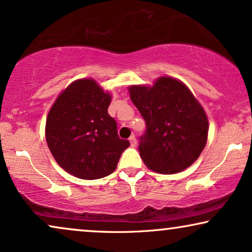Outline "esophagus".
I'll return each mask as SVG.
<instances>
[{
  "mask_svg": "<svg viewBox=\"0 0 252 252\" xmlns=\"http://www.w3.org/2000/svg\"><path fill=\"white\" fill-rule=\"evenodd\" d=\"M129 142H130V146H132V147H135V146H136V139H135V136H134V135H130V138H129Z\"/></svg>",
  "mask_w": 252,
  "mask_h": 252,
  "instance_id": "1",
  "label": "esophagus"
}]
</instances>
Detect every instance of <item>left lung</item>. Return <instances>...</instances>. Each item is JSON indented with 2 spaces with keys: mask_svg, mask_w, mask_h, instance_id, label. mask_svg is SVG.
Returning a JSON list of instances; mask_svg holds the SVG:
<instances>
[{
  "mask_svg": "<svg viewBox=\"0 0 252 252\" xmlns=\"http://www.w3.org/2000/svg\"><path fill=\"white\" fill-rule=\"evenodd\" d=\"M130 99L146 122L139 152L153 171L171 175L197 161L207 141L204 109L184 83L159 77L153 84L128 88Z\"/></svg>",
  "mask_w": 252,
  "mask_h": 252,
  "instance_id": "8db88e82",
  "label": "left lung"
}]
</instances>
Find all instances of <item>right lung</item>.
I'll return each instance as SVG.
<instances>
[{"mask_svg": "<svg viewBox=\"0 0 252 252\" xmlns=\"http://www.w3.org/2000/svg\"><path fill=\"white\" fill-rule=\"evenodd\" d=\"M110 94L91 78L77 80L57 98L46 120V141L62 169L81 179H98L116 170L129 142L119 138L107 113Z\"/></svg>", "mask_w": 252, "mask_h": 252, "instance_id": "add662e5", "label": "right lung"}]
</instances>
